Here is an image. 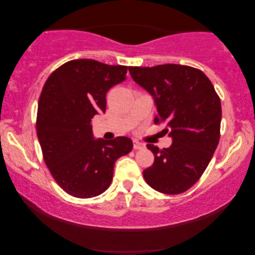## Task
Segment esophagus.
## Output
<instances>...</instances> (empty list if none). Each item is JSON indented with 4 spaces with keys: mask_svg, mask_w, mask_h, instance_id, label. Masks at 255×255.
I'll return each mask as SVG.
<instances>
[{
    "mask_svg": "<svg viewBox=\"0 0 255 255\" xmlns=\"http://www.w3.org/2000/svg\"><path fill=\"white\" fill-rule=\"evenodd\" d=\"M144 147H145L144 144H141V142H139L138 140H133V148L134 149H141Z\"/></svg>",
    "mask_w": 255,
    "mask_h": 255,
    "instance_id": "obj_1",
    "label": "esophagus"
}]
</instances>
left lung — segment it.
Returning <instances> with one entry per match:
<instances>
[{
	"instance_id": "obj_1",
	"label": "left lung",
	"mask_w": 255,
	"mask_h": 255,
	"mask_svg": "<svg viewBox=\"0 0 255 255\" xmlns=\"http://www.w3.org/2000/svg\"><path fill=\"white\" fill-rule=\"evenodd\" d=\"M135 83L154 99V123H165L172 145L160 149L147 144L154 162L142 172L149 187L176 195L200 180L221 137L222 106L210 80L190 66L167 64L128 67Z\"/></svg>"
}]
</instances>
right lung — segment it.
I'll return each mask as SVG.
<instances>
[{
	"instance_id": "right-lung-1",
	"label": "right lung",
	"mask_w": 255,
	"mask_h": 255,
	"mask_svg": "<svg viewBox=\"0 0 255 255\" xmlns=\"http://www.w3.org/2000/svg\"><path fill=\"white\" fill-rule=\"evenodd\" d=\"M127 66L76 59L55 69L41 90L37 135L44 161L59 186L74 197L90 198L109 188L118 158L131 152L128 137L94 139L92 120L106 113V95L123 82Z\"/></svg>"
}]
</instances>
